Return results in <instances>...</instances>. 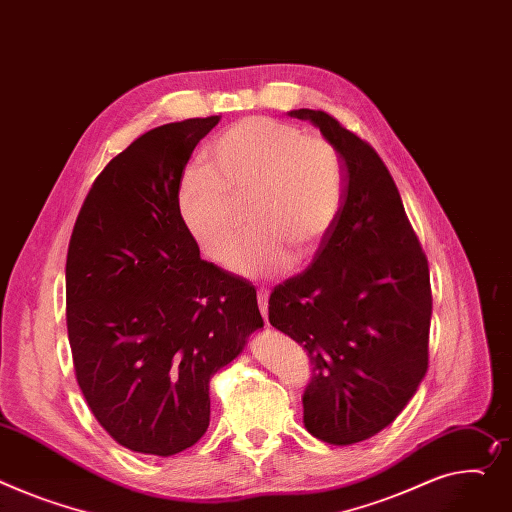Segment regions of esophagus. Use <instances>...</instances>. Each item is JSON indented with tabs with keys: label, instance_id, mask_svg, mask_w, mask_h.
Here are the masks:
<instances>
[{
	"label": "esophagus",
	"instance_id": "1",
	"mask_svg": "<svg viewBox=\"0 0 512 512\" xmlns=\"http://www.w3.org/2000/svg\"><path fill=\"white\" fill-rule=\"evenodd\" d=\"M267 296H269L267 288H261V290L257 292V302H259V311H261V315H263L265 323H267Z\"/></svg>",
	"mask_w": 512,
	"mask_h": 512
}]
</instances>
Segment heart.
<instances>
[{
  "label": "heart",
  "mask_w": 512,
  "mask_h": 512,
  "mask_svg": "<svg viewBox=\"0 0 512 512\" xmlns=\"http://www.w3.org/2000/svg\"><path fill=\"white\" fill-rule=\"evenodd\" d=\"M344 193V162L327 138L280 119L245 117L214 140L208 166L183 170L177 203L193 241L216 263L230 257L247 206L253 234L230 267L257 280L311 261L342 212Z\"/></svg>",
  "instance_id": "b5f03b06"
}]
</instances>
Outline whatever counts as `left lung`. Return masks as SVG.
<instances>
[{
	"instance_id": "obj_1",
	"label": "left lung",
	"mask_w": 512,
	"mask_h": 512,
	"mask_svg": "<svg viewBox=\"0 0 512 512\" xmlns=\"http://www.w3.org/2000/svg\"><path fill=\"white\" fill-rule=\"evenodd\" d=\"M288 115L337 148L346 193L311 267L271 292L269 323L309 352L304 428L344 447L389 426L424 379L430 271L379 154L325 111Z\"/></svg>"
}]
</instances>
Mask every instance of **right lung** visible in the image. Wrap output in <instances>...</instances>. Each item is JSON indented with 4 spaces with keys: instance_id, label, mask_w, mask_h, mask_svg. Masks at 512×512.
<instances>
[{
    "instance_id": "add662e5",
    "label": "right lung",
    "mask_w": 512,
    "mask_h": 512,
    "mask_svg": "<svg viewBox=\"0 0 512 512\" xmlns=\"http://www.w3.org/2000/svg\"><path fill=\"white\" fill-rule=\"evenodd\" d=\"M220 115L146 131L88 191L65 263L76 379L121 447L170 457L206 434L210 379L263 327L255 288L203 261L177 203Z\"/></svg>"
}]
</instances>
